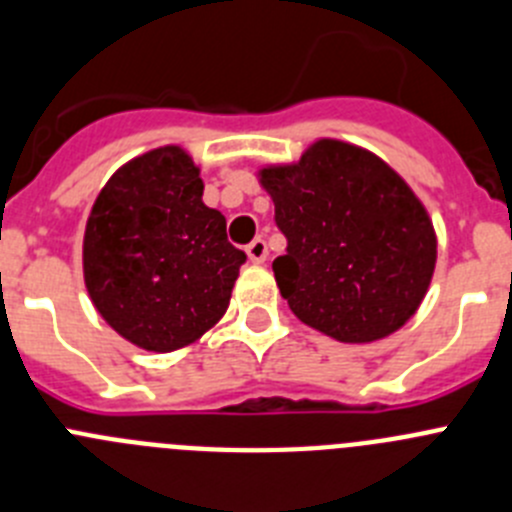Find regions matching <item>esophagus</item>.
I'll return each instance as SVG.
<instances>
[{
    "label": "esophagus",
    "mask_w": 512,
    "mask_h": 512,
    "mask_svg": "<svg viewBox=\"0 0 512 512\" xmlns=\"http://www.w3.org/2000/svg\"><path fill=\"white\" fill-rule=\"evenodd\" d=\"M247 257H250V262H255V265H262V262L267 260V242L265 240H252L250 245H247Z\"/></svg>",
    "instance_id": "34e87169"
}]
</instances>
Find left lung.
I'll return each mask as SVG.
<instances>
[{"label": "left lung", "instance_id": "obj_1", "mask_svg": "<svg viewBox=\"0 0 512 512\" xmlns=\"http://www.w3.org/2000/svg\"><path fill=\"white\" fill-rule=\"evenodd\" d=\"M260 184L288 240L272 272L305 326L343 343L399 331L432 283V219L386 161L321 138L298 164L267 166Z\"/></svg>", "mask_w": 512, "mask_h": 512}]
</instances>
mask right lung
Wrapping results in <instances>:
<instances>
[{"label": "right lung", "mask_w": 512, "mask_h": 512, "mask_svg": "<svg viewBox=\"0 0 512 512\" xmlns=\"http://www.w3.org/2000/svg\"><path fill=\"white\" fill-rule=\"evenodd\" d=\"M191 156L161 146L123 164L100 189L83 240L85 288L116 333L169 353L202 338L227 310L242 250L202 202Z\"/></svg>", "instance_id": "1"}]
</instances>
